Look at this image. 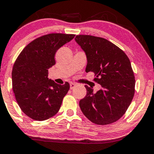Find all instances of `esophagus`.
Instances as JSON below:
<instances>
[{"instance_id":"obj_1","label":"esophagus","mask_w":154,"mask_h":154,"mask_svg":"<svg viewBox=\"0 0 154 154\" xmlns=\"http://www.w3.org/2000/svg\"><path fill=\"white\" fill-rule=\"evenodd\" d=\"M75 86H76V85L75 84V83H70V89L71 90L74 89V88H75Z\"/></svg>"}]
</instances>
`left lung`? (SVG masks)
Returning <instances> with one entry per match:
<instances>
[{
	"mask_svg": "<svg viewBox=\"0 0 154 154\" xmlns=\"http://www.w3.org/2000/svg\"><path fill=\"white\" fill-rule=\"evenodd\" d=\"M75 40L85 52L86 72L95 74L102 88L96 93L85 85L87 95L79 100L83 114L98 125L112 124L125 114L135 94V79L125 53L106 39L87 35Z\"/></svg>",
	"mask_w": 154,
	"mask_h": 154,
	"instance_id": "1",
	"label": "left lung"
}]
</instances>
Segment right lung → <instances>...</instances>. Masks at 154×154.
Instances as JSON below:
<instances>
[{
    "mask_svg": "<svg viewBox=\"0 0 154 154\" xmlns=\"http://www.w3.org/2000/svg\"><path fill=\"white\" fill-rule=\"evenodd\" d=\"M75 35L51 33L35 39L23 49L12 69V88L17 103L26 116L44 121L57 114L69 84H57L48 78L56 63V51Z\"/></svg>",
    "mask_w": 154,
    "mask_h": 154,
    "instance_id": "1",
    "label": "right lung"
}]
</instances>
